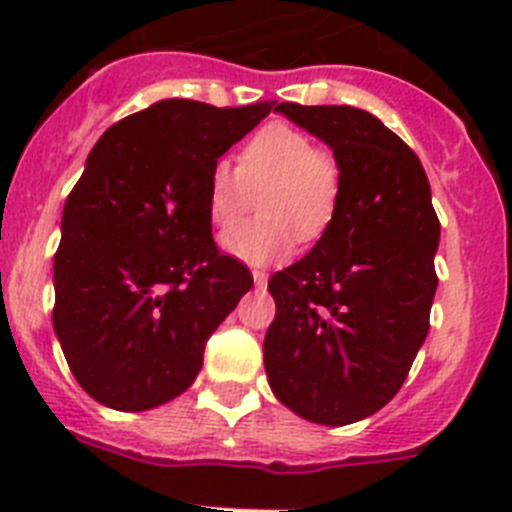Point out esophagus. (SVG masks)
I'll return each instance as SVG.
<instances>
[{
  "instance_id": "34e87169",
  "label": "esophagus",
  "mask_w": 512,
  "mask_h": 512,
  "mask_svg": "<svg viewBox=\"0 0 512 512\" xmlns=\"http://www.w3.org/2000/svg\"><path fill=\"white\" fill-rule=\"evenodd\" d=\"M252 280H255L257 288H262V285H267V273L265 270H252Z\"/></svg>"
}]
</instances>
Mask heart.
<instances>
[{
    "label": "heart",
    "mask_w": 512,
    "mask_h": 512,
    "mask_svg": "<svg viewBox=\"0 0 512 512\" xmlns=\"http://www.w3.org/2000/svg\"><path fill=\"white\" fill-rule=\"evenodd\" d=\"M257 190L261 216L238 225ZM339 201V160L285 122L260 127L239 150L237 168L229 160H216L206 178L211 224L219 229L238 225L222 234V250L250 265L283 262L296 250V239L316 242L324 237Z\"/></svg>",
    "instance_id": "b5f03b06"
}]
</instances>
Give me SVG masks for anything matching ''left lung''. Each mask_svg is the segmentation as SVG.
Returning a JSON list of instances; mask_svg holds the SVG:
<instances>
[{
    "label": "left lung",
    "instance_id": "8db88e82",
    "mask_svg": "<svg viewBox=\"0 0 512 512\" xmlns=\"http://www.w3.org/2000/svg\"><path fill=\"white\" fill-rule=\"evenodd\" d=\"M275 112L334 150L342 201L313 250L267 283V382L306 421L347 426L393 400L426 342L441 227L418 155L370 112Z\"/></svg>",
    "mask_w": 512,
    "mask_h": 512
}]
</instances>
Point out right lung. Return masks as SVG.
<instances>
[{
  "label": "right lung",
  "instance_id": "obj_1",
  "mask_svg": "<svg viewBox=\"0 0 512 512\" xmlns=\"http://www.w3.org/2000/svg\"><path fill=\"white\" fill-rule=\"evenodd\" d=\"M275 101L163 99L112 124L63 209L53 329L78 385L114 411L178 398L252 275L219 255L206 178Z\"/></svg>",
  "mask_w": 512,
  "mask_h": 512
}]
</instances>
